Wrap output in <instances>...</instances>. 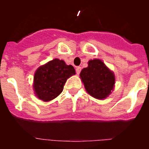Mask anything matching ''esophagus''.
Listing matches in <instances>:
<instances>
[{"mask_svg": "<svg viewBox=\"0 0 149 149\" xmlns=\"http://www.w3.org/2000/svg\"><path fill=\"white\" fill-rule=\"evenodd\" d=\"M81 67L77 66V68H76V73H77V74H79L81 73Z\"/></svg>", "mask_w": 149, "mask_h": 149, "instance_id": "34e87169", "label": "esophagus"}]
</instances>
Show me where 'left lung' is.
Here are the masks:
<instances>
[{
	"label": "left lung",
	"mask_w": 149,
	"mask_h": 149,
	"mask_svg": "<svg viewBox=\"0 0 149 149\" xmlns=\"http://www.w3.org/2000/svg\"><path fill=\"white\" fill-rule=\"evenodd\" d=\"M87 93L94 98L104 99L111 93L115 84V76L101 60H89L87 68L80 74Z\"/></svg>",
	"instance_id": "1"
}]
</instances>
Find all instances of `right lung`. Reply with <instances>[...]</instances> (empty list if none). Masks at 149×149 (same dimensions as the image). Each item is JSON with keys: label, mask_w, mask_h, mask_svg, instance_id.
<instances>
[{"label": "right lung", "mask_w": 149, "mask_h": 149, "mask_svg": "<svg viewBox=\"0 0 149 149\" xmlns=\"http://www.w3.org/2000/svg\"><path fill=\"white\" fill-rule=\"evenodd\" d=\"M74 74V67L67 65L63 60H51L36 72L33 84L36 95L44 101L53 100L63 92L67 79Z\"/></svg>", "instance_id": "add662e5"}]
</instances>
